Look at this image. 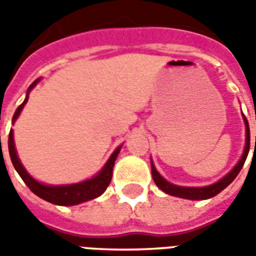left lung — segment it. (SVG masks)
Here are the masks:
<instances>
[{"label": "left lung", "mask_w": 256, "mask_h": 256, "mask_svg": "<svg viewBox=\"0 0 256 256\" xmlns=\"http://www.w3.org/2000/svg\"><path fill=\"white\" fill-rule=\"evenodd\" d=\"M242 117H244V116H242ZM244 122H246V130H247V142H246L244 154H242V157H241L240 161H238V164H237L226 176L222 178L219 182L214 183L211 186H206V188H183V186H176V184H172V183L166 182V179L161 176L158 172L156 171L153 162H152V175H153L154 183H156L162 192H166V194L180 197V198H188V200H206V198H211L214 196H216L218 193H220L224 188H228L230 183L234 180L236 176L238 175V172L241 171V168L244 166L246 160H247L248 152H250V125H248V121L246 117H244Z\"/></svg>", "instance_id": "1"}]
</instances>
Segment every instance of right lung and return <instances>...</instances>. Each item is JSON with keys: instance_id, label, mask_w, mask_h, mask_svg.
<instances>
[{"instance_id": "obj_1", "label": "right lung", "mask_w": 256, "mask_h": 256, "mask_svg": "<svg viewBox=\"0 0 256 256\" xmlns=\"http://www.w3.org/2000/svg\"><path fill=\"white\" fill-rule=\"evenodd\" d=\"M38 81V80H37ZM37 81H34L30 86L28 90H32L34 85L37 84ZM28 96H26L24 102L22 103L19 108H16L15 114L12 117V124L15 122L16 118L19 117L22 108H24ZM8 148H9V156H10V160L12 164L15 166V170L18 174L20 175V178L24 180L28 189L32 190L34 194H37L38 197H41L42 200L50 201L52 204L56 206H76L80 202H84V201L92 200L96 198L98 196H100L108 189V183L112 182V176H113V166L116 162V158L120 153V148L112 154V157L108 158L106 162V166H103V170L95 178H92L90 180H85V182L76 183V184H66V186H46L42 183L37 182L36 179H32L26 170L23 168L20 164V161L18 158V154H16L15 143H14V131L10 130L8 138ZM1 153H2V148H1Z\"/></svg>"}]
</instances>
